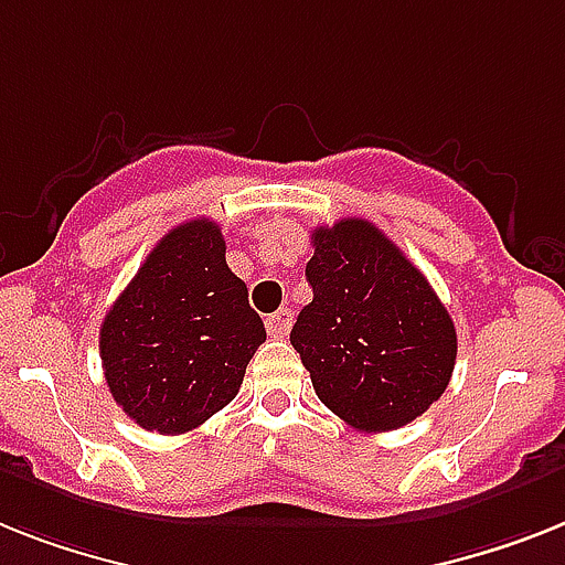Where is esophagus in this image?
<instances>
[{"instance_id":"esophagus-1","label":"esophagus","mask_w":565,"mask_h":565,"mask_svg":"<svg viewBox=\"0 0 565 565\" xmlns=\"http://www.w3.org/2000/svg\"><path fill=\"white\" fill-rule=\"evenodd\" d=\"M265 329H268L271 338H286L288 329H291V311L279 309L274 315H268L265 317Z\"/></svg>"}]
</instances>
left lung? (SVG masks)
Segmentation results:
<instances>
[{
    "instance_id": "8db88e82",
    "label": "left lung",
    "mask_w": 565,
    "mask_h": 565,
    "mask_svg": "<svg viewBox=\"0 0 565 565\" xmlns=\"http://www.w3.org/2000/svg\"><path fill=\"white\" fill-rule=\"evenodd\" d=\"M311 302L291 329L317 398L366 433L398 430L450 384L456 326L416 265L366 218L311 233Z\"/></svg>"
}]
</instances>
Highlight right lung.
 <instances>
[{"mask_svg": "<svg viewBox=\"0 0 565 565\" xmlns=\"http://www.w3.org/2000/svg\"><path fill=\"white\" fill-rule=\"evenodd\" d=\"M259 343L263 317L227 268L225 236L210 218L172 227L100 326L111 398L161 436L195 430L227 407Z\"/></svg>", "mask_w": 565, "mask_h": 565, "instance_id": "obj_1", "label": "right lung"}]
</instances>
